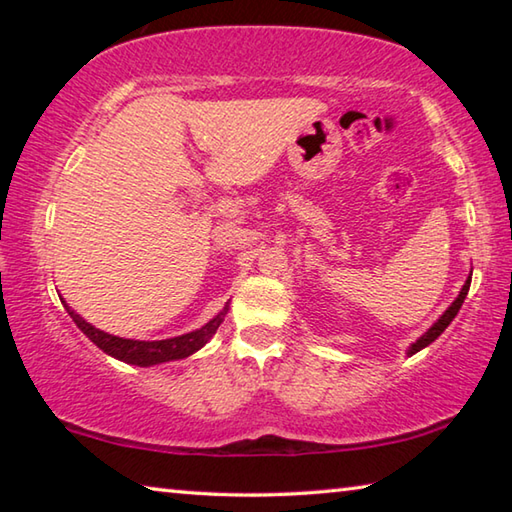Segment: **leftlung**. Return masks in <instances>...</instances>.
Wrapping results in <instances>:
<instances>
[{
    "instance_id": "1",
    "label": "left lung",
    "mask_w": 512,
    "mask_h": 512,
    "mask_svg": "<svg viewBox=\"0 0 512 512\" xmlns=\"http://www.w3.org/2000/svg\"><path fill=\"white\" fill-rule=\"evenodd\" d=\"M470 282L472 280H467L465 284H463V289H461V293H458V298L452 302V307H449L443 316L438 318V323H433V327L429 329V332H424L418 341H415L413 345H411V350H409V354H415V352H420L422 348H427L429 343H433L438 339L440 334L445 332L447 329V325L452 323L454 320V316L458 314V309H461V305H463V300H465V296H467V291H470Z\"/></svg>"
}]
</instances>
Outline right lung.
<instances>
[{
	"mask_svg": "<svg viewBox=\"0 0 512 512\" xmlns=\"http://www.w3.org/2000/svg\"><path fill=\"white\" fill-rule=\"evenodd\" d=\"M67 307V305H65ZM69 316L76 325L81 327V332L88 336L92 343H97V348H101L110 357H115L119 361L133 363V366H155V363H164V361H176V359H185L189 354H194L196 350H201L203 345L212 339L216 329L223 323V316L228 307H225L219 316L212 318L210 323L203 325L196 332H189L183 336H173V339H164V341H133V339H119V336H112L101 332V329L92 327L90 323L67 307Z\"/></svg>",
	"mask_w": 512,
	"mask_h": 512,
	"instance_id": "add662e5",
	"label": "right lung"
}]
</instances>
